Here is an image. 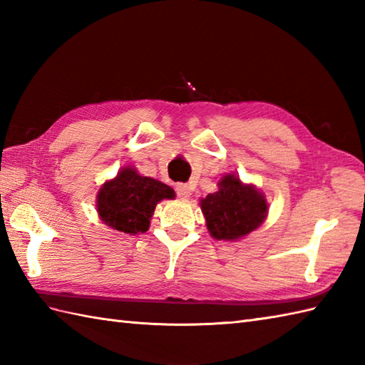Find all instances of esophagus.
I'll use <instances>...</instances> for the list:
<instances>
[{
  "label": "esophagus",
  "mask_w": 365,
  "mask_h": 365,
  "mask_svg": "<svg viewBox=\"0 0 365 365\" xmlns=\"http://www.w3.org/2000/svg\"><path fill=\"white\" fill-rule=\"evenodd\" d=\"M175 191H177V196L180 199H190L191 196V188L187 183H178L175 187Z\"/></svg>",
  "instance_id": "34e87169"
}]
</instances>
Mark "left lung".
I'll use <instances>...</instances> for the list:
<instances>
[{
  "mask_svg": "<svg viewBox=\"0 0 365 365\" xmlns=\"http://www.w3.org/2000/svg\"><path fill=\"white\" fill-rule=\"evenodd\" d=\"M205 226L216 240L237 242L259 229L268 216V202L252 183H243L234 173L224 174L218 191L200 199Z\"/></svg>",
  "mask_w": 365,
  "mask_h": 365,
  "instance_id": "8db88e82",
  "label": "left lung"
}]
</instances>
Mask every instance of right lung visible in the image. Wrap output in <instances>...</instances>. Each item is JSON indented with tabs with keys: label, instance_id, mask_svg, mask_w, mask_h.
<instances>
[{
	"label": "right lung",
	"instance_id": "add662e5",
	"mask_svg": "<svg viewBox=\"0 0 365 365\" xmlns=\"http://www.w3.org/2000/svg\"><path fill=\"white\" fill-rule=\"evenodd\" d=\"M174 197L175 192L169 185L125 166L100 187L96 204L100 221L108 227L138 235L149 230L157 204Z\"/></svg>",
	"mask_w": 365,
	"mask_h": 365
}]
</instances>
